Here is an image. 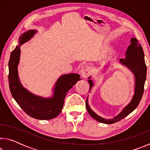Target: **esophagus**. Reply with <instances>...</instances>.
Segmentation results:
<instances>
[{
  "label": "esophagus",
  "instance_id": "1",
  "mask_svg": "<svg viewBox=\"0 0 150 150\" xmlns=\"http://www.w3.org/2000/svg\"><path fill=\"white\" fill-rule=\"evenodd\" d=\"M91 69L89 66H84L81 69V75L83 78H87L91 75Z\"/></svg>",
  "mask_w": 150,
  "mask_h": 150
}]
</instances>
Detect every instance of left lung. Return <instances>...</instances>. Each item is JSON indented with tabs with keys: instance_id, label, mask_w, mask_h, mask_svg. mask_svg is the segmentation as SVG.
Returning <instances> with one entry per match:
<instances>
[{
	"instance_id": "1",
	"label": "left lung",
	"mask_w": 150,
	"mask_h": 150,
	"mask_svg": "<svg viewBox=\"0 0 150 150\" xmlns=\"http://www.w3.org/2000/svg\"><path fill=\"white\" fill-rule=\"evenodd\" d=\"M120 62L123 65L126 66L134 73L135 77V91L132 99L128 105L126 106L120 114L112 119H105L96 115L91 110L88 104V98L86 100V108L88 112L96 120L104 124H113L121 120L129 114L134 111L138 106L142 99L144 91V84L146 79L147 67L144 60V53L141 44L136 38H131V44L129 45L126 52V58L120 59ZM91 77H88V83L90 85L89 90L93 86Z\"/></svg>"
}]
</instances>
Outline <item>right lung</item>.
I'll use <instances>...</instances> for the list:
<instances>
[{
  "label": "right lung",
  "instance_id": "add662e5",
  "mask_svg": "<svg viewBox=\"0 0 150 150\" xmlns=\"http://www.w3.org/2000/svg\"><path fill=\"white\" fill-rule=\"evenodd\" d=\"M36 32L35 30H30L20 35L19 45L11 53L8 62L9 87L14 100L28 115L38 120H50L59 115L66 94L81 79L79 75L75 73L60 76L55 83L52 97L50 98L35 95L22 85L18 73L20 47L24 43L31 39Z\"/></svg>",
  "mask_w": 150,
  "mask_h": 150
}]
</instances>
